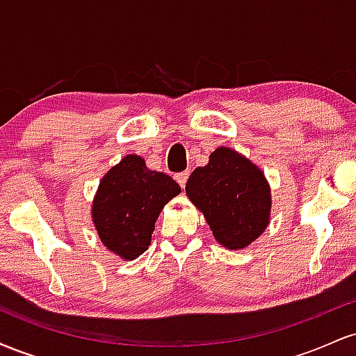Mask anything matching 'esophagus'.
Returning a JSON list of instances; mask_svg holds the SVG:
<instances>
[{
    "label": "esophagus",
    "mask_w": 356,
    "mask_h": 356,
    "mask_svg": "<svg viewBox=\"0 0 356 356\" xmlns=\"http://www.w3.org/2000/svg\"><path fill=\"white\" fill-rule=\"evenodd\" d=\"M187 179H189V172H181V174H177L175 175V181H177L179 184H181V187L184 189V187H186V184H187Z\"/></svg>",
    "instance_id": "esophagus-1"
}]
</instances>
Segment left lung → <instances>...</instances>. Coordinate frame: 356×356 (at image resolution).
Segmentation results:
<instances>
[{"label":"left lung","instance_id":"8db88e82","mask_svg":"<svg viewBox=\"0 0 356 356\" xmlns=\"http://www.w3.org/2000/svg\"><path fill=\"white\" fill-rule=\"evenodd\" d=\"M186 192L222 246L246 248L266 229L271 211L269 186L263 172L236 150L216 149L209 164L191 174Z\"/></svg>","mask_w":356,"mask_h":356}]
</instances>
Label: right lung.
I'll return each mask as SVG.
<instances>
[{"label":"right lung","instance_id":"1","mask_svg":"<svg viewBox=\"0 0 356 356\" xmlns=\"http://www.w3.org/2000/svg\"><path fill=\"white\" fill-rule=\"evenodd\" d=\"M179 192L170 175L149 170L138 155H127L102 179L93 201L102 243L124 259L140 256L149 248L159 214Z\"/></svg>","mask_w":356,"mask_h":356}]
</instances>
